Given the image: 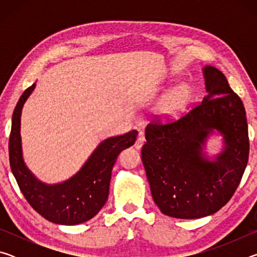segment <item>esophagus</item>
<instances>
[{
	"mask_svg": "<svg viewBox=\"0 0 257 257\" xmlns=\"http://www.w3.org/2000/svg\"><path fill=\"white\" fill-rule=\"evenodd\" d=\"M144 143H145V137L143 136V133H141L139 137L136 139V142H135V149L141 150L142 146L144 145Z\"/></svg>",
	"mask_w": 257,
	"mask_h": 257,
	"instance_id": "34e87169",
	"label": "esophagus"
}]
</instances>
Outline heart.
<instances>
[{
  "mask_svg": "<svg viewBox=\"0 0 257 257\" xmlns=\"http://www.w3.org/2000/svg\"><path fill=\"white\" fill-rule=\"evenodd\" d=\"M191 97L188 85H178L164 95L161 99L159 111L164 118H173L185 110Z\"/></svg>",
  "mask_w": 257,
  "mask_h": 257,
  "instance_id": "1",
  "label": "heart"
}]
</instances>
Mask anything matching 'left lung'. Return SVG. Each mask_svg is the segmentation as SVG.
Segmentation results:
<instances>
[{"label":"left lung","mask_w":257,"mask_h":257,"mask_svg":"<svg viewBox=\"0 0 257 257\" xmlns=\"http://www.w3.org/2000/svg\"><path fill=\"white\" fill-rule=\"evenodd\" d=\"M206 96L178 121L146 127L142 161L152 197L161 212L177 219H199L220 210L236 191L249 153L241 99L219 69H203ZM221 137L216 155L207 151Z\"/></svg>","instance_id":"8db88e82"}]
</instances>
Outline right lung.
Wrapping results in <instances>:
<instances>
[{
  "instance_id": "1",
  "label": "right lung",
  "mask_w": 257,
  "mask_h": 257,
  "mask_svg": "<svg viewBox=\"0 0 257 257\" xmlns=\"http://www.w3.org/2000/svg\"><path fill=\"white\" fill-rule=\"evenodd\" d=\"M33 84L21 95L14 111L9 155L11 170L25 198L50 222L75 225L94 217L107 201L113 165L121 151L133 146L138 132L110 137L96 146L75 175L56 184H46L29 170L21 142V112L34 92Z\"/></svg>"
}]
</instances>
